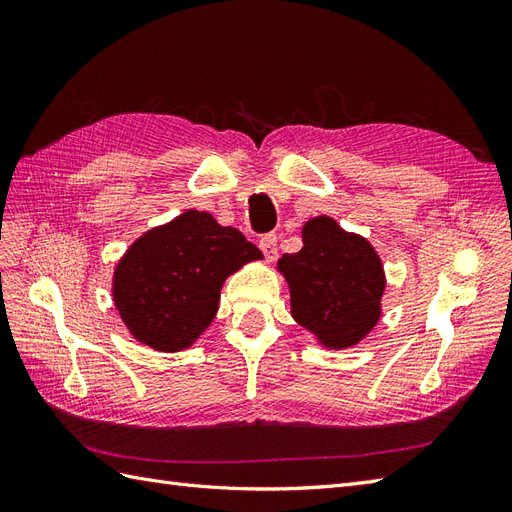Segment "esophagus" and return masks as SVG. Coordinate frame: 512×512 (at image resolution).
Listing matches in <instances>:
<instances>
[{
	"label": "esophagus",
	"instance_id": "34e87169",
	"mask_svg": "<svg viewBox=\"0 0 512 512\" xmlns=\"http://www.w3.org/2000/svg\"><path fill=\"white\" fill-rule=\"evenodd\" d=\"M260 250L269 262H273L277 258V237L273 235V232H269V235H265V237H260Z\"/></svg>",
	"mask_w": 512,
	"mask_h": 512
}]
</instances>
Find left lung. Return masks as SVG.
Instances as JSON below:
<instances>
[{
	"mask_svg": "<svg viewBox=\"0 0 512 512\" xmlns=\"http://www.w3.org/2000/svg\"><path fill=\"white\" fill-rule=\"evenodd\" d=\"M290 284L292 316L331 348H348L374 329L380 316L384 271L363 237L331 218L303 228V247L277 262Z\"/></svg>",
	"mask_w": 512,
	"mask_h": 512,
	"instance_id": "obj_1",
	"label": "left lung"
}]
</instances>
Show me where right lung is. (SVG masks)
<instances>
[{"label": "right lung", "mask_w": 512, "mask_h": 512, "mask_svg": "<svg viewBox=\"0 0 512 512\" xmlns=\"http://www.w3.org/2000/svg\"><path fill=\"white\" fill-rule=\"evenodd\" d=\"M258 247L237 228L220 226L205 211H185L147 232L115 271V303L134 337L175 352L188 348L218 312L226 277Z\"/></svg>", "instance_id": "right-lung-1"}]
</instances>
